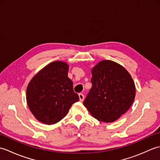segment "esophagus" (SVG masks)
<instances>
[{"mask_svg": "<svg viewBox=\"0 0 160 160\" xmlns=\"http://www.w3.org/2000/svg\"><path fill=\"white\" fill-rule=\"evenodd\" d=\"M78 96H79V98H80V100L81 102H82L84 100V95L82 93H79L78 94Z\"/></svg>", "mask_w": 160, "mask_h": 160, "instance_id": "obj_1", "label": "esophagus"}]
</instances>
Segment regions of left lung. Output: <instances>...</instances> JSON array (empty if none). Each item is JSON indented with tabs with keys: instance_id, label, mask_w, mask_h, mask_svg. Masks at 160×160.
Instances as JSON below:
<instances>
[{
	"instance_id": "left-lung-1",
	"label": "left lung",
	"mask_w": 160,
	"mask_h": 160,
	"mask_svg": "<svg viewBox=\"0 0 160 160\" xmlns=\"http://www.w3.org/2000/svg\"><path fill=\"white\" fill-rule=\"evenodd\" d=\"M91 73L92 87L83 104L98 120L114 122L133 102V80L123 67L111 60L101 61Z\"/></svg>"
}]
</instances>
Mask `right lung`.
<instances>
[{"instance_id":"add662e5","label":"right lung","mask_w":160,"mask_h":160,"mask_svg":"<svg viewBox=\"0 0 160 160\" xmlns=\"http://www.w3.org/2000/svg\"><path fill=\"white\" fill-rule=\"evenodd\" d=\"M68 69L65 62H52L40 71L28 84L29 108L42 123H57L66 116L71 105L79 100L73 91V82L67 76Z\"/></svg>"}]
</instances>
